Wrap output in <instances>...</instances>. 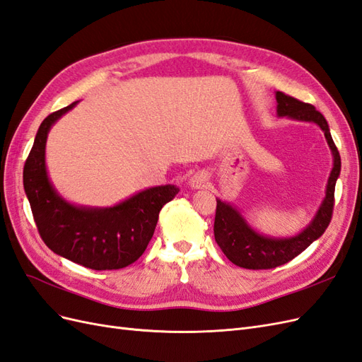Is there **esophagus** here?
I'll return each instance as SVG.
<instances>
[{
  "instance_id": "obj_1",
  "label": "esophagus",
  "mask_w": 362,
  "mask_h": 362,
  "mask_svg": "<svg viewBox=\"0 0 362 362\" xmlns=\"http://www.w3.org/2000/svg\"><path fill=\"white\" fill-rule=\"evenodd\" d=\"M206 181H208V175L205 172H198V173H194L193 177L190 178V187H193V189H202V187H205Z\"/></svg>"
}]
</instances>
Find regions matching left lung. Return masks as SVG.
<instances>
[{
	"mask_svg": "<svg viewBox=\"0 0 362 362\" xmlns=\"http://www.w3.org/2000/svg\"><path fill=\"white\" fill-rule=\"evenodd\" d=\"M276 103L278 116H287L294 120H302V122H313L322 128L327 145L332 151L334 168L329 180H327L326 196L319 211L314 216L311 223L294 237L275 238L261 235L247 225L243 216L233 205L217 199L214 238L226 258L243 269L261 270L275 269L286 264L308 247L314 240L322 237L332 218L335 182L339 177V170H341V158H339V152L334 144L326 119L320 112L315 110L314 105L302 103L282 92H276Z\"/></svg>",
	"mask_w": 362,
	"mask_h": 362,
	"instance_id": "left-lung-1",
	"label": "left lung"
}]
</instances>
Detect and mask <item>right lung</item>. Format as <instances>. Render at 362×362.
I'll list each match as a JSON object with an SVG mask.
<instances>
[{
  "label": "right lung",
  "instance_id": "add662e5",
  "mask_svg": "<svg viewBox=\"0 0 362 362\" xmlns=\"http://www.w3.org/2000/svg\"><path fill=\"white\" fill-rule=\"evenodd\" d=\"M76 105L51 113L40 124L24 166V189L37 231L60 257L92 270L124 269L137 261L154 235L163 205L178 187H151L110 208L76 206L52 187L45 166V145L51 127Z\"/></svg>",
  "mask_w": 362,
  "mask_h": 362
}]
</instances>
